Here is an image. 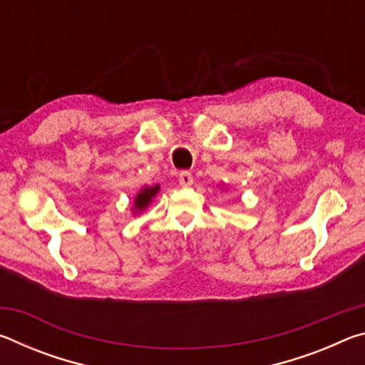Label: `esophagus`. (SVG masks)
Returning a JSON list of instances; mask_svg holds the SVG:
<instances>
[{
	"instance_id": "obj_1",
	"label": "esophagus",
	"mask_w": 365,
	"mask_h": 365,
	"mask_svg": "<svg viewBox=\"0 0 365 365\" xmlns=\"http://www.w3.org/2000/svg\"><path fill=\"white\" fill-rule=\"evenodd\" d=\"M178 183H180L182 187H190V185H193V175H191V172L182 170L180 174H178Z\"/></svg>"
}]
</instances>
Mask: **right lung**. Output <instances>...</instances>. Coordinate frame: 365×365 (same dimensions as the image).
I'll use <instances>...</instances> for the list:
<instances>
[{"label":"right lung","instance_id":"right-lung-1","mask_svg":"<svg viewBox=\"0 0 365 365\" xmlns=\"http://www.w3.org/2000/svg\"><path fill=\"white\" fill-rule=\"evenodd\" d=\"M158 191H159V187L156 185L154 188H145L141 193H138L137 197H135V209H137V211L138 209H145L148 205H150L151 197L156 195Z\"/></svg>","mask_w":365,"mask_h":365}]
</instances>
